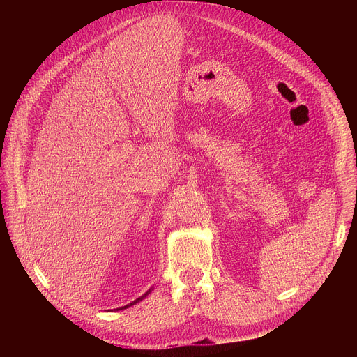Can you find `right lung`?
I'll return each instance as SVG.
<instances>
[{"mask_svg": "<svg viewBox=\"0 0 357 357\" xmlns=\"http://www.w3.org/2000/svg\"><path fill=\"white\" fill-rule=\"evenodd\" d=\"M149 292H151V291H148V292H145V294H144V295H142V296H139V298H137V299H135V301H134V302H131V303H130V305H126V307H123V308H119V310H126V308H128V307H131V305H134V303H137V302H138V301H141V299H142V298H145V296H146V295H148V294H149Z\"/></svg>", "mask_w": 357, "mask_h": 357, "instance_id": "1", "label": "right lung"}]
</instances>
